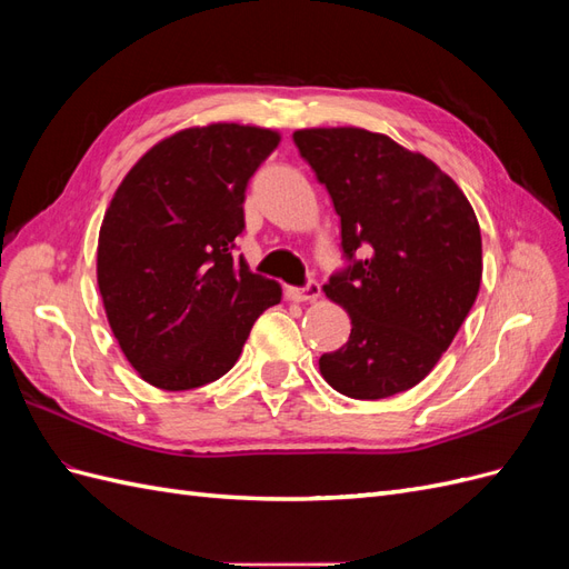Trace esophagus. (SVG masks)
Here are the masks:
<instances>
[{
    "instance_id": "obj_1",
    "label": "esophagus",
    "mask_w": 569,
    "mask_h": 569,
    "mask_svg": "<svg viewBox=\"0 0 569 569\" xmlns=\"http://www.w3.org/2000/svg\"><path fill=\"white\" fill-rule=\"evenodd\" d=\"M289 297L297 299V301H306V303H313L320 299V284L318 282H308L301 289H289Z\"/></svg>"
}]
</instances>
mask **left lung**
Masks as SVG:
<instances>
[{"label":"left lung","instance_id":"8db88e82","mask_svg":"<svg viewBox=\"0 0 569 569\" xmlns=\"http://www.w3.org/2000/svg\"><path fill=\"white\" fill-rule=\"evenodd\" d=\"M301 157L341 218V247L366 261L335 274L325 297L351 318L322 353L325 382L349 399H387L422 382L451 347L481 282V232L462 189L427 159L363 128H303Z\"/></svg>","mask_w":569,"mask_h":569}]
</instances>
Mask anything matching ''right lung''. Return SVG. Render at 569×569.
<instances>
[{"instance_id": "add662e5", "label": "right lung", "mask_w": 569, "mask_h": 569, "mask_svg": "<svg viewBox=\"0 0 569 569\" xmlns=\"http://www.w3.org/2000/svg\"><path fill=\"white\" fill-rule=\"evenodd\" d=\"M282 134L209 123L184 128L137 161L99 228L97 284L128 363L163 391L203 387L242 353L282 287L232 258L244 192Z\"/></svg>"}]
</instances>
